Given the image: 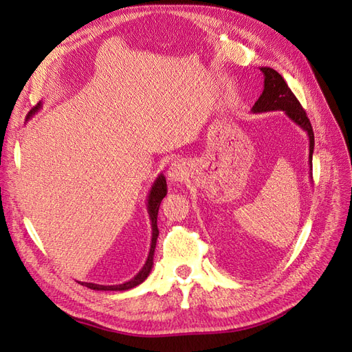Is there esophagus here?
Masks as SVG:
<instances>
[{
    "label": "esophagus",
    "instance_id": "esophagus-1",
    "mask_svg": "<svg viewBox=\"0 0 352 352\" xmlns=\"http://www.w3.org/2000/svg\"><path fill=\"white\" fill-rule=\"evenodd\" d=\"M188 176V167L182 162H176L168 168V180L172 182H182V180Z\"/></svg>",
    "mask_w": 352,
    "mask_h": 352
}]
</instances>
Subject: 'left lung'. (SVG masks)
<instances>
[{"instance_id": "1", "label": "left lung", "mask_w": 352, "mask_h": 352, "mask_svg": "<svg viewBox=\"0 0 352 352\" xmlns=\"http://www.w3.org/2000/svg\"><path fill=\"white\" fill-rule=\"evenodd\" d=\"M264 74V89L260 98L252 105V113H265V111H285L289 119L301 127L308 135L310 142V172L313 170V151H314V133L310 120L301 107L300 101L296 100L294 92L287 87L285 79L272 67H260ZM313 179V173H311Z\"/></svg>"}]
</instances>
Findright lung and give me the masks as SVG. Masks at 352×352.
Instances as JSON below:
<instances>
[{
  "instance_id": "obj_1",
  "label": "right lung",
  "mask_w": 352,
  "mask_h": 352,
  "mask_svg": "<svg viewBox=\"0 0 352 352\" xmlns=\"http://www.w3.org/2000/svg\"><path fill=\"white\" fill-rule=\"evenodd\" d=\"M41 105L42 104L38 102L36 107L29 111L28 119H30V117L41 109ZM166 195H167L166 177L163 175H158V177L154 180V184L150 189V194H148V199H146V208H148V214H150V220H151L153 236H151V248H150V252H148V258L144 264V267L140 270V273H136V276H133L131 280H127L120 285H97V283L79 282L80 285L87 286V287H89V289H94V291H127V289H132V287H135L138 285H141L148 278V276H150L153 264H154V251H155V243H157V238H158V228H157L158 208Z\"/></svg>"
}]
</instances>
